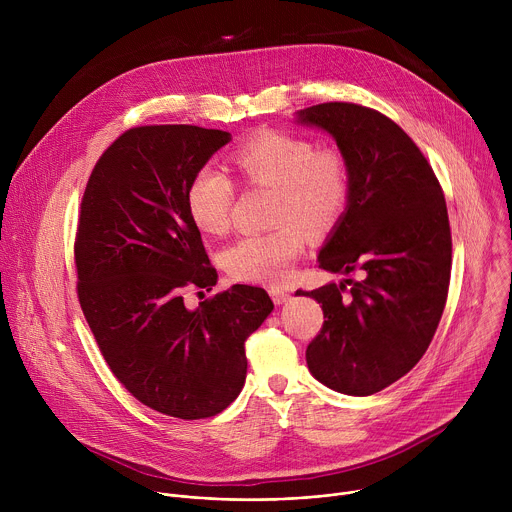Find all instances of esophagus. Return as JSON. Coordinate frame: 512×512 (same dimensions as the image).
<instances>
[{"mask_svg": "<svg viewBox=\"0 0 512 512\" xmlns=\"http://www.w3.org/2000/svg\"><path fill=\"white\" fill-rule=\"evenodd\" d=\"M269 296H271V300L275 302V304H285L287 300H289V291L287 289H283V287H269Z\"/></svg>", "mask_w": 512, "mask_h": 512, "instance_id": "1", "label": "esophagus"}]
</instances>
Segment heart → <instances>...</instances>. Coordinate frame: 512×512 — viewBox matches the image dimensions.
Masks as SVG:
<instances>
[{
	"mask_svg": "<svg viewBox=\"0 0 512 512\" xmlns=\"http://www.w3.org/2000/svg\"><path fill=\"white\" fill-rule=\"evenodd\" d=\"M243 182L273 188L271 218L265 233L235 241L223 255L231 277L249 283H281L302 255L308 233L326 235L346 212L350 178L336 150H318L302 135L261 131L245 139L233 154ZM237 200L233 180L214 166H202L190 178L186 204L194 225L206 235H225Z\"/></svg>",
	"mask_w": 512,
	"mask_h": 512,
	"instance_id": "b5f03b06",
	"label": "heart"
}]
</instances>
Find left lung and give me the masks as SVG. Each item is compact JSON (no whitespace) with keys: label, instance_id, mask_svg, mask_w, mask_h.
<instances>
[{"label":"left lung","instance_id":"left-lung-1","mask_svg":"<svg viewBox=\"0 0 512 512\" xmlns=\"http://www.w3.org/2000/svg\"><path fill=\"white\" fill-rule=\"evenodd\" d=\"M300 121L336 139L350 178L346 212L318 267L362 273L296 291L324 312L306 360L326 387L373 395L415 367L442 320L452 273L444 190L415 141L377 109L320 103L300 111Z\"/></svg>","mask_w":512,"mask_h":512}]
</instances>
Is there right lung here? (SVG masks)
I'll list each match as a JSON object with an SVG mask.
<instances>
[{"label":"right lung","mask_w":512,"mask_h":512,"mask_svg":"<svg viewBox=\"0 0 512 512\" xmlns=\"http://www.w3.org/2000/svg\"><path fill=\"white\" fill-rule=\"evenodd\" d=\"M229 139L196 125L127 129L89 176L75 239L79 304L111 373L139 403L186 421L237 399L245 340L273 310L263 287L241 283L184 306L188 285L216 283L186 190Z\"/></svg>","instance_id":"obj_1"}]
</instances>
